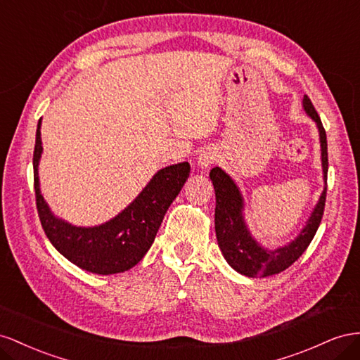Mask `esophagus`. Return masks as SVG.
<instances>
[{
    "mask_svg": "<svg viewBox=\"0 0 360 360\" xmlns=\"http://www.w3.org/2000/svg\"><path fill=\"white\" fill-rule=\"evenodd\" d=\"M214 160H215V157H214L212 152L203 150V152L200 153V155H199V158H198V166H199L200 169H207V167H210L211 164L214 162Z\"/></svg>",
    "mask_w": 360,
    "mask_h": 360,
    "instance_id": "esophagus-1",
    "label": "esophagus"
}]
</instances>
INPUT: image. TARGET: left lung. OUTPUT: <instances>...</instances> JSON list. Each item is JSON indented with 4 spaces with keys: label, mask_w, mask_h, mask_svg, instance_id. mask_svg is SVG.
<instances>
[{
    "label": "left lung",
    "mask_w": 360,
    "mask_h": 360,
    "mask_svg": "<svg viewBox=\"0 0 360 360\" xmlns=\"http://www.w3.org/2000/svg\"><path fill=\"white\" fill-rule=\"evenodd\" d=\"M303 107L307 115L316 122L318 131H320L326 188L323 190L321 198L318 200L309 220H307L304 229L291 244L276 250L262 249L245 228L243 220V198L238 187L235 186L229 174H226L220 167H214L210 172V178L215 190V235H217L219 248L232 269L244 276L265 277L288 269L307 249L321 223L327 193V137L321 119L307 95L303 98Z\"/></svg>",
    "instance_id": "obj_1"
}]
</instances>
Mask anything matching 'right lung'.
<instances>
[{"label": "right lung", "instance_id": "1", "mask_svg": "<svg viewBox=\"0 0 360 360\" xmlns=\"http://www.w3.org/2000/svg\"><path fill=\"white\" fill-rule=\"evenodd\" d=\"M42 153L40 120L33 153L36 207L40 223L54 248L79 269L96 274H115L132 269L152 245L172 202L190 176V164L179 162L161 169L136 200L115 219L95 226L77 228L54 217L39 188L37 166Z\"/></svg>", "mask_w": 360, "mask_h": 360}]
</instances>
